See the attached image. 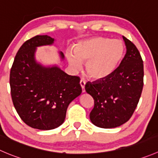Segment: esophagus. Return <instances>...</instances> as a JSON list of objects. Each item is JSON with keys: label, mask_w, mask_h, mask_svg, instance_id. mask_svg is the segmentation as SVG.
<instances>
[{"label": "esophagus", "mask_w": 158, "mask_h": 158, "mask_svg": "<svg viewBox=\"0 0 158 158\" xmlns=\"http://www.w3.org/2000/svg\"><path fill=\"white\" fill-rule=\"evenodd\" d=\"M79 83H80L81 87H82V93H84V92H85V81H84V80H82V79H81L80 82H79Z\"/></svg>", "instance_id": "34e87169"}]
</instances>
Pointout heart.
<instances>
[{
    "label": "heart",
    "instance_id": "b5f03b06",
    "mask_svg": "<svg viewBox=\"0 0 158 158\" xmlns=\"http://www.w3.org/2000/svg\"><path fill=\"white\" fill-rule=\"evenodd\" d=\"M124 56V45L120 40L94 37L79 42L66 57L73 69L79 70L85 62V70L90 78L101 79L115 71Z\"/></svg>",
    "mask_w": 158,
    "mask_h": 158
}]
</instances>
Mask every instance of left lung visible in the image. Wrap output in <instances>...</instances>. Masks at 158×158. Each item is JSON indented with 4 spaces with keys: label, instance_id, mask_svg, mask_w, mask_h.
<instances>
[{
    "label": "left lung",
    "instance_id": "8db88e82",
    "mask_svg": "<svg viewBox=\"0 0 158 158\" xmlns=\"http://www.w3.org/2000/svg\"><path fill=\"white\" fill-rule=\"evenodd\" d=\"M127 53L113 73L94 82H87L85 89L94 99L90 120L101 128H114L132 116L143 86V64L137 47L123 36Z\"/></svg>",
    "mask_w": 158,
    "mask_h": 158
}]
</instances>
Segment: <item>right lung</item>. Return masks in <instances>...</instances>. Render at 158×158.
<instances>
[{
  "instance_id": "right-lung-1",
  "label": "right lung",
  "mask_w": 158,
  "mask_h": 158,
  "mask_svg": "<svg viewBox=\"0 0 158 158\" xmlns=\"http://www.w3.org/2000/svg\"><path fill=\"white\" fill-rule=\"evenodd\" d=\"M54 40L48 35H36L26 41L17 52L10 73V94L17 113L27 126L43 131L62 125L68 106L82 93L79 76L35 62L36 47L52 45ZM60 55L63 59V53Z\"/></svg>"
}]
</instances>
